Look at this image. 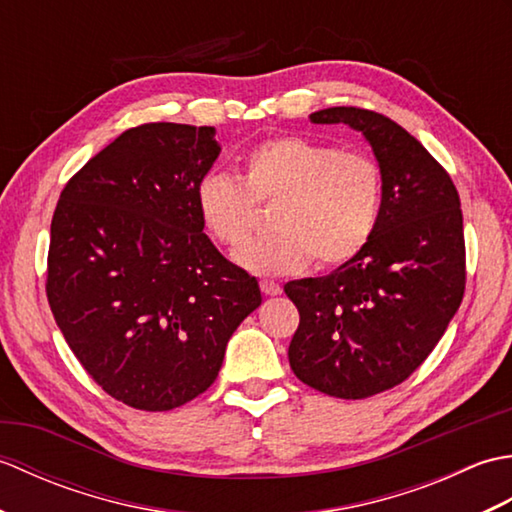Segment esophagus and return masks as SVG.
<instances>
[{
	"label": "esophagus",
	"instance_id": "34e87169",
	"mask_svg": "<svg viewBox=\"0 0 512 512\" xmlns=\"http://www.w3.org/2000/svg\"><path fill=\"white\" fill-rule=\"evenodd\" d=\"M259 288H262V292H264V295H268V297L281 295V286L277 284V281H273V279H262V281H259Z\"/></svg>",
	"mask_w": 512,
	"mask_h": 512
}]
</instances>
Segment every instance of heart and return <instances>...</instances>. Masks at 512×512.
I'll return each mask as SVG.
<instances>
[{
    "instance_id": "obj_1",
    "label": "heart",
    "mask_w": 512,
    "mask_h": 512,
    "mask_svg": "<svg viewBox=\"0 0 512 512\" xmlns=\"http://www.w3.org/2000/svg\"><path fill=\"white\" fill-rule=\"evenodd\" d=\"M385 178L358 151L303 136H275L248 151L242 180L211 171L195 187L200 220L215 242L246 244L273 206V233L235 259L253 273L286 275L317 259L319 268L352 262L372 242L383 209Z\"/></svg>"
}]
</instances>
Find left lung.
<instances>
[{"label":"left lung","mask_w":512,"mask_h":512,"mask_svg":"<svg viewBox=\"0 0 512 512\" xmlns=\"http://www.w3.org/2000/svg\"><path fill=\"white\" fill-rule=\"evenodd\" d=\"M312 123H345L369 140L383 169L372 242L325 277L290 281L299 310L288 347L301 383L358 400L407 380L442 339L466 286L460 195L407 129L363 107H328Z\"/></svg>","instance_id":"obj_1"}]
</instances>
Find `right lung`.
Returning a JSON list of instances; mask_svg holds the SVG:
<instances>
[{"mask_svg": "<svg viewBox=\"0 0 512 512\" xmlns=\"http://www.w3.org/2000/svg\"><path fill=\"white\" fill-rule=\"evenodd\" d=\"M217 156L215 127H132L74 173L52 215L54 321L94 383L134 409L209 389L262 303L257 279L202 233L195 187Z\"/></svg>", "mask_w": 512, "mask_h": 512, "instance_id": "1", "label": "right lung"}]
</instances>
